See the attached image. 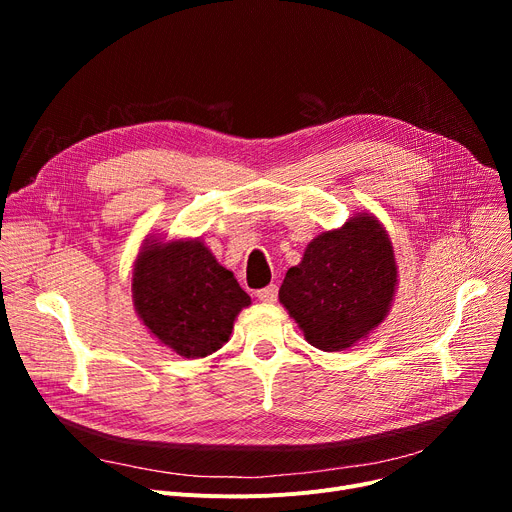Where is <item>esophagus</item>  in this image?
<instances>
[{"instance_id": "esophagus-1", "label": "esophagus", "mask_w": 512, "mask_h": 512, "mask_svg": "<svg viewBox=\"0 0 512 512\" xmlns=\"http://www.w3.org/2000/svg\"><path fill=\"white\" fill-rule=\"evenodd\" d=\"M257 299L263 303H274L278 299V286L270 284V286L257 290Z\"/></svg>"}]
</instances>
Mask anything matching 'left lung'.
Instances as JSON below:
<instances>
[{
	"label": "left lung",
	"instance_id": "1",
	"mask_svg": "<svg viewBox=\"0 0 512 512\" xmlns=\"http://www.w3.org/2000/svg\"><path fill=\"white\" fill-rule=\"evenodd\" d=\"M398 265L384 224L369 211L317 234L280 286V303L319 351H346L388 317Z\"/></svg>",
	"mask_w": 512,
	"mask_h": 512
}]
</instances>
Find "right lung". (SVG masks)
I'll return each instance as SVG.
<instances>
[{
	"label": "right lung",
	"mask_w": 512,
	"mask_h": 512,
	"mask_svg": "<svg viewBox=\"0 0 512 512\" xmlns=\"http://www.w3.org/2000/svg\"><path fill=\"white\" fill-rule=\"evenodd\" d=\"M132 303L159 344L203 359L228 342L251 297L201 238L149 234L132 265Z\"/></svg>",
	"instance_id": "add662e5"
}]
</instances>
